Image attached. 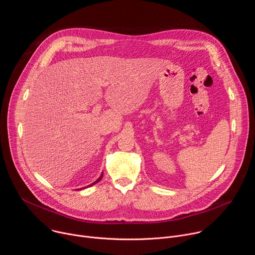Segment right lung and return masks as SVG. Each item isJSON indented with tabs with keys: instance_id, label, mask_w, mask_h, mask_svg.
<instances>
[{
	"instance_id": "obj_1",
	"label": "right lung",
	"mask_w": 255,
	"mask_h": 255,
	"mask_svg": "<svg viewBox=\"0 0 255 255\" xmlns=\"http://www.w3.org/2000/svg\"><path fill=\"white\" fill-rule=\"evenodd\" d=\"M102 177H103V172H102V174L100 175V177L96 180V181H94V183L93 184H91V185H89V186H87V187H85V188H88V187H92V186H94L95 184H97V183H99V181L102 179ZM85 188H82V189H85ZM82 189H78V190H82Z\"/></svg>"
}]
</instances>
